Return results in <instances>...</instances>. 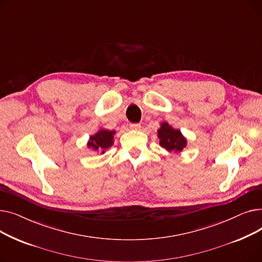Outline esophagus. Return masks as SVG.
I'll use <instances>...</instances> for the list:
<instances>
[{
	"label": "esophagus",
	"instance_id": "esophagus-1",
	"mask_svg": "<svg viewBox=\"0 0 262 262\" xmlns=\"http://www.w3.org/2000/svg\"><path fill=\"white\" fill-rule=\"evenodd\" d=\"M129 127H130V129L138 130V129H140L141 125H140L139 123H132V124H129Z\"/></svg>",
	"mask_w": 262,
	"mask_h": 262
}]
</instances>
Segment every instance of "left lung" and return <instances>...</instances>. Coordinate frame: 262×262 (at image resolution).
Here are the masks:
<instances>
[{"instance_id":"8db88e82","label":"left lung","mask_w":262,"mask_h":262,"mask_svg":"<svg viewBox=\"0 0 262 262\" xmlns=\"http://www.w3.org/2000/svg\"><path fill=\"white\" fill-rule=\"evenodd\" d=\"M159 144L168 152H182L187 145V139L180 129L173 128L168 122H162L160 128L157 130Z\"/></svg>"}]
</instances>
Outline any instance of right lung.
I'll list each match as a JSON object with an SVG mask.
<instances>
[{"label":"right lung","mask_w":262,"mask_h":262,"mask_svg":"<svg viewBox=\"0 0 262 262\" xmlns=\"http://www.w3.org/2000/svg\"><path fill=\"white\" fill-rule=\"evenodd\" d=\"M115 134V130L101 128L99 132H96L94 135L90 136L87 145L89 148H92L94 150L100 149L101 154H104L105 150L114 144Z\"/></svg>","instance_id":"add662e5"}]
</instances>
